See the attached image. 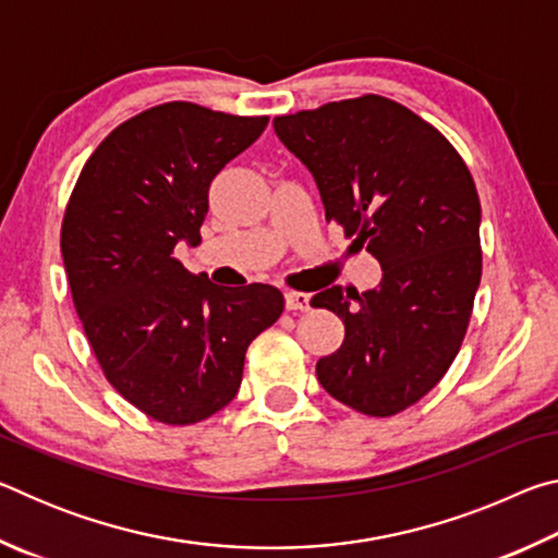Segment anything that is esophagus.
<instances>
[{
  "label": "esophagus",
  "instance_id": "1",
  "mask_svg": "<svg viewBox=\"0 0 558 558\" xmlns=\"http://www.w3.org/2000/svg\"><path fill=\"white\" fill-rule=\"evenodd\" d=\"M286 307L288 310H292V313H305V310H310V295L307 292H295V290H290V292H286Z\"/></svg>",
  "mask_w": 558,
  "mask_h": 558
}]
</instances>
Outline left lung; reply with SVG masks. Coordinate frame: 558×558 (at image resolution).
Instances as JSON below:
<instances>
[{
	"label": "left lung",
	"instance_id": "left-lung-1",
	"mask_svg": "<svg viewBox=\"0 0 558 558\" xmlns=\"http://www.w3.org/2000/svg\"><path fill=\"white\" fill-rule=\"evenodd\" d=\"M272 128L313 172L327 223L384 270L374 290L332 286L310 300L344 323L317 379L359 413H401L446 376L468 332L483 276L470 169L430 122L374 93L280 116Z\"/></svg>",
	"mask_w": 558,
	"mask_h": 558
}]
</instances>
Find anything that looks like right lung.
<instances>
[{
  "label": "right lung",
  "instance_id": "1",
  "mask_svg": "<svg viewBox=\"0 0 558 558\" xmlns=\"http://www.w3.org/2000/svg\"><path fill=\"white\" fill-rule=\"evenodd\" d=\"M266 125L162 102L102 140L65 206L63 266L93 354L122 399L167 426L229 405L245 349L286 307L278 288H219L174 256L202 243L214 177Z\"/></svg>",
  "mask_w": 558,
  "mask_h": 558
}]
</instances>
